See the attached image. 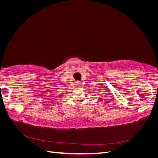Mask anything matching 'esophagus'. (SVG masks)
Listing matches in <instances>:
<instances>
[{"instance_id": "1", "label": "esophagus", "mask_w": 158, "mask_h": 158, "mask_svg": "<svg viewBox=\"0 0 158 158\" xmlns=\"http://www.w3.org/2000/svg\"><path fill=\"white\" fill-rule=\"evenodd\" d=\"M76 85L77 86L78 88H80V85H81V82H76Z\"/></svg>"}]
</instances>
